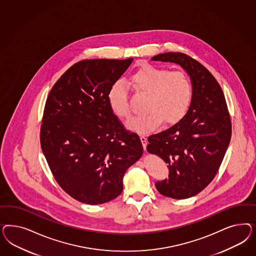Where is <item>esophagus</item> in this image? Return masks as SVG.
Wrapping results in <instances>:
<instances>
[{
    "label": "esophagus",
    "mask_w": 256,
    "mask_h": 256,
    "mask_svg": "<svg viewBox=\"0 0 256 256\" xmlns=\"http://www.w3.org/2000/svg\"><path fill=\"white\" fill-rule=\"evenodd\" d=\"M140 140H142V148L146 150V146H148V139L144 136H140Z\"/></svg>",
    "instance_id": "obj_1"
}]
</instances>
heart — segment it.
<instances>
[{
  "label": "heart",
  "instance_id": "b5f03b06",
  "mask_svg": "<svg viewBox=\"0 0 256 256\" xmlns=\"http://www.w3.org/2000/svg\"><path fill=\"white\" fill-rule=\"evenodd\" d=\"M128 84L138 94H148L144 114L132 117L126 122L130 130L148 134L160 124L178 123L188 112L194 96V84L183 70L170 71L153 64H144L128 78ZM108 105L117 116H130L128 94L124 84L117 82L110 88Z\"/></svg>",
  "mask_w": 256,
  "mask_h": 256
}]
</instances>
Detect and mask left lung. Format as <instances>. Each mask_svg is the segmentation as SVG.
Masks as SVG:
<instances>
[{"instance_id":"obj_1","label":"left lung","mask_w":256,"mask_h":256,"mask_svg":"<svg viewBox=\"0 0 256 256\" xmlns=\"http://www.w3.org/2000/svg\"><path fill=\"white\" fill-rule=\"evenodd\" d=\"M152 60L181 66L194 84L185 116L148 137V152L160 156L169 168V178L156 183L158 192L186 199L201 192L217 174L231 140V118L217 80L202 64L182 52L162 54Z\"/></svg>"}]
</instances>
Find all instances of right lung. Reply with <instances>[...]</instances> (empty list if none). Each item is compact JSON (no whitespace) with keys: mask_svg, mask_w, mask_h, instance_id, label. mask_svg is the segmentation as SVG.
I'll list each match as a JSON object with an SVG mask.
<instances>
[{"mask_svg":"<svg viewBox=\"0 0 256 256\" xmlns=\"http://www.w3.org/2000/svg\"><path fill=\"white\" fill-rule=\"evenodd\" d=\"M132 61L76 62L48 96L41 148L59 186L77 201L100 204L116 198L126 170L142 155L139 135L126 130L108 101L110 88Z\"/></svg>","mask_w":256,"mask_h":256,"instance_id":"obj_1","label":"right lung"}]
</instances>
